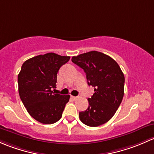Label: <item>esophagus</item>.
I'll return each mask as SVG.
<instances>
[{
    "mask_svg": "<svg viewBox=\"0 0 154 154\" xmlns=\"http://www.w3.org/2000/svg\"><path fill=\"white\" fill-rule=\"evenodd\" d=\"M71 99H72V100H74V101H76L78 99V97H77V96H71Z\"/></svg>",
    "mask_w": 154,
    "mask_h": 154,
    "instance_id": "34e87169",
    "label": "esophagus"
}]
</instances>
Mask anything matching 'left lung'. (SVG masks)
<instances>
[{"label":"left lung","instance_id":"8db88e82","mask_svg":"<svg viewBox=\"0 0 154 154\" xmlns=\"http://www.w3.org/2000/svg\"><path fill=\"white\" fill-rule=\"evenodd\" d=\"M72 61L84 69L88 85L95 91L88 99V108L79 112V119L90 127L107 122L124 96L125 76L121 68L111 57L97 51L73 56Z\"/></svg>","mask_w":154,"mask_h":154}]
</instances>
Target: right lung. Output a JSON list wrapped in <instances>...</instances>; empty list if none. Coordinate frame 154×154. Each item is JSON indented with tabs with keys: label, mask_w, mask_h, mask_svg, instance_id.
I'll list each match as a JSON object with an SVG mask.
<instances>
[{
	"label": "right lung",
	"mask_w": 154,
	"mask_h": 154,
	"mask_svg": "<svg viewBox=\"0 0 154 154\" xmlns=\"http://www.w3.org/2000/svg\"><path fill=\"white\" fill-rule=\"evenodd\" d=\"M54 53L39 55L26 60L18 75L20 99L29 115L39 122L50 125L58 122L69 95L55 93L57 73L69 60Z\"/></svg>",
	"instance_id": "add662e5"
}]
</instances>
